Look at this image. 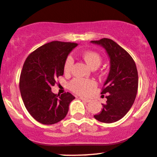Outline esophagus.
<instances>
[{"label":"esophagus","mask_w":157,"mask_h":157,"mask_svg":"<svg viewBox=\"0 0 157 157\" xmlns=\"http://www.w3.org/2000/svg\"><path fill=\"white\" fill-rule=\"evenodd\" d=\"M80 99L82 100V101H86V102H89V101H90V99H87V98H84V97H80Z\"/></svg>","instance_id":"esophagus-1"}]
</instances>
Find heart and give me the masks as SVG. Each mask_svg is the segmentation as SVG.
I'll return each instance as SVG.
<instances>
[{
	"instance_id": "b5f03b06",
	"label": "heart",
	"mask_w": 157,
	"mask_h": 157,
	"mask_svg": "<svg viewBox=\"0 0 157 157\" xmlns=\"http://www.w3.org/2000/svg\"><path fill=\"white\" fill-rule=\"evenodd\" d=\"M81 57L86 62L91 69H95L99 67L101 63V56L97 52L88 50L82 52ZM74 63V60L71 56H68L64 62L63 70L65 73H69L71 70ZM69 88L73 92L79 95H87L95 87L96 82L93 80L88 79L75 78L69 82Z\"/></svg>"
}]
</instances>
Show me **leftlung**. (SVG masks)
Returning a JSON list of instances; mask_svg holds the SVG:
<instances>
[{"label":"left lung","mask_w":157,"mask_h":157,"mask_svg":"<svg viewBox=\"0 0 157 157\" xmlns=\"http://www.w3.org/2000/svg\"><path fill=\"white\" fill-rule=\"evenodd\" d=\"M103 47L109 58L110 69L104 83L101 94H107L106 104L94 118L103 123H113L121 119L135 101L138 88V74L133 58L112 39L103 38L91 41Z\"/></svg>","instance_id":"8db88e82"}]
</instances>
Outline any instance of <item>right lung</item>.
I'll use <instances>...</instances> for the list:
<instances>
[{"label": "right lung", "instance_id": "1", "mask_svg": "<svg viewBox=\"0 0 157 157\" xmlns=\"http://www.w3.org/2000/svg\"><path fill=\"white\" fill-rule=\"evenodd\" d=\"M77 46V43L51 41L31 52L25 61L20 78V94L28 113L41 124L50 125L63 120L75 99L69 92L55 94L51 87L63 75L64 62Z\"/></svg>", "mask_w": 157, "mask_h": 157}]
</instances>
